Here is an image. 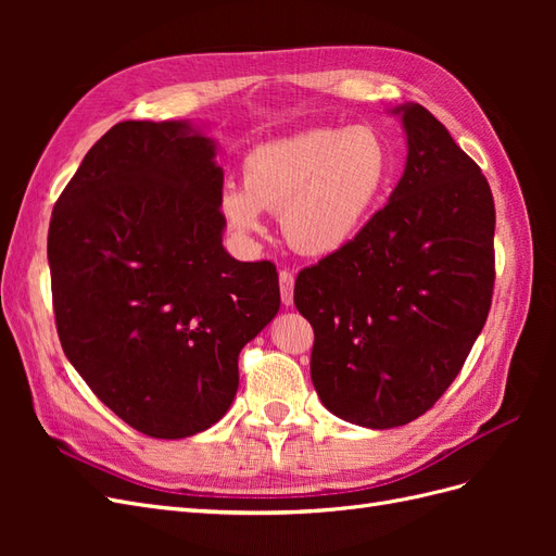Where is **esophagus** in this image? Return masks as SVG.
<instances>
[{"label":"esophagus","mask_w":556,"mask_h":556,"mask_svg":"<svg viewBox=\"0 0 556 556\" xmlns=\"http://www.w3.org/2000/svg\"><path fill=\"white\" fill-rule=\"evenodd\" d=\"M280 280V299L285 306H292L294 304V276L290 271H280L278 276Z\"/></svg>","instance_id":"esophagus-1"}]
</instances>
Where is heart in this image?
Wrapping results in <instances>:
<instances>
[{
    "label": "heart",
    "mask_w": 556,
    "mask_h": 556,
    "mask_svg": "<svg viewBox=\"0 0 556 556\" xmlns=\"http://www.w3.org/2000/svg\"><path fill=\"white\" fill-rule=\"evenodd\" d=\"M394 166L390 143L368 125L296 131L250 150L243 188H225L220 213L241 239L264 233L262 211L280 215L296 252L333 257L374 220L392 190Z\"/></svg>",
    "instance_id": "1"
}]
</instances>
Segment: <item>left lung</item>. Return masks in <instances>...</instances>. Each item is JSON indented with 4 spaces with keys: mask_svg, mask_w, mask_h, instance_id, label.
I'll return each mask as SVG.
<instances>
[{
    "mask_svg": "<svg viewBox=\"0 0 556 556\" xmlns=\"http://www.w3.org/2000/svg\"><path fill=\"white\" fill-rule=\"evenodd\" d=\"M390 113L408 155L387 206L294 285V306L315 331V392L329 413L366 429L408 425L441 399L494 288L490 182L425 106Z\"/></svg>",
    "mask_w": 556,
    "mask_h": 556,
    "instance_id": "left-lung-1",
    "label": "left lung"
}]
</instances>
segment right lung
<instances>
[{
	"instance_id": "1",
	"label": "right lung",
	"mask_w": 556,
	"mask_h": 556,
	"mask_svg": "<svg viewBox=\"0 0 556 556\" xmlns=\"http://www.w3.org/2000/svg\"><path fill=\"white\" fill-rule=\"evenodd\" d=\"M215 155L192 121L117 123L50 217L64 355L104 406L153 439H188L225 417L239 352L280 308L276 266L223 245Z\"/></svg>"
}]
</instances>
